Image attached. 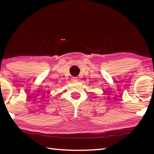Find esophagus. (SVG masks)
Listing matches in <instances>:
<instances>
[{"label":"esophagus","instance_id":"1","mask_svg":"<svg viewBox=\"0 0 154 154\" xmlns=\"http://www.w3.org/2000/svg\"><path fill=\"white\" fill-rule=\"evenodd\" d=\"M71 81H72V82H77V81H78V79H77L76 77H72V79H71Z\"/></svg>","mask_w":154,"mask_h":154}]
</instances>
